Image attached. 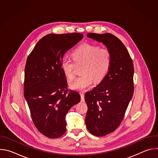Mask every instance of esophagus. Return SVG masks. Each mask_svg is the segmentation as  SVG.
Instances as JSON below:
<instances>
[{
  "label": "esophagus",
  "instance_id": "1",
  "mask_svg": "<svg viewBox=\"0 0 158 158\" xmlns=\"http://www.w3.org/2000/svg\"><path fill=\"white\" fill-rule=\"evenodd\" d=\"M81 102H84V94L81 93Z\"/></svg>",
  "mask_w": 158,
  "mask_h": 158
}]
</instances>
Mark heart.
I'll return each mask as SVG.
<instances>
[{
	"label": "heart",
	"mask_w": 158,
	"mask_h": 158,
	"mask_svg": "<svg viewBox=\"0 0 158 158\" xmlns=\"http://www.w3.org/2000/svg\"><path fill=\"white\" fill-rule=\"evenodd\" d=\"M74 60L64 57L60 62V69L69 80L76 76V64L81 65L82 74L71 87L77 91H83L91 87L94 81H102L107 74L112 63V54L107 48H101L97 45L84 44L73 52Z\"/></svg>",
	"instance_id": "heart-1"
}]
</instances>
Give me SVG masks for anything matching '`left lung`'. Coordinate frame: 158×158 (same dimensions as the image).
<instances>
[{
  "label": "left lung",
  "instance_id": "obj_1",
  "mask_svg": "<svg viewBox=\"0 0 158 158\" xmlns=\"http://www.w3.org/2000/svg\"><path fill=\"white\" fill-rule=\"evenodd\" d=\"M87 36L102 42L112 54L110 69L104 79L85 94L88 109L85 124L96 136L114 132L121 124L134 93V66L124 44L110 33H88Z\"/></svg>",
  "mask_w": 158,
  "mask_h": 158
}]
</instances>
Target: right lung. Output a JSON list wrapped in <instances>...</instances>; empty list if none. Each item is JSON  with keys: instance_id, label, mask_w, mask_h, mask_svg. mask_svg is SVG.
I'll list each match as a JSON object with an SVG mask.
<instances>
[{"instance_id": "obj_1", "label": "right lung", "mask_w": 158, "mask_h": 158, "mask_svg": "<svg viewBox=\"0 0 158 158\" xmlns=\"http://www.w3.org/2000/svg\"><path fill=\"white\" fill-rule=\"evenodd\" d=\"M83 37L76 32L49 34L39 40L27 57L24 95L35 126L48 138L62 136L66 114L81 101L77 92L67 89L60 65L65 53Z\"/></svg>"}]
</instances>
